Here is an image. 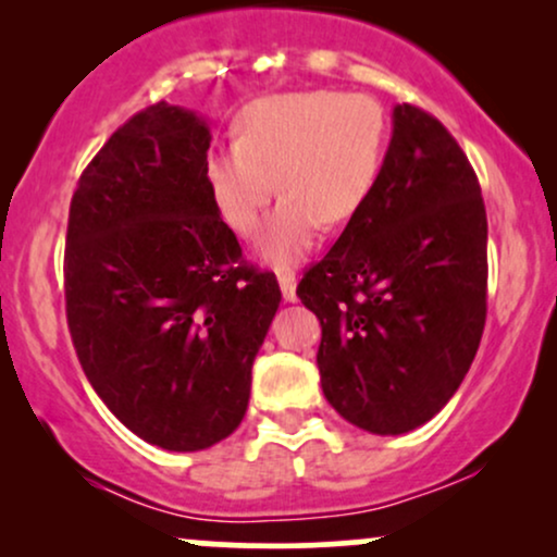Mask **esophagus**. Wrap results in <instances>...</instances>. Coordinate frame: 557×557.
I'll use <instances>...</instances> for the list:
<instances>
[{"instance_id":"esophagus-1","label":"esophagus","mask_w":557,"mask_h":557,"mask_svg":"<svg viewBox=\"0 0 557 557\" xmlns=\"http://www.w3.org/2000/svg\"><path fill=\"white\" fill-rule=\"evenodd\" d=\"M277 280H280V290H283V298L287 304H293V300H296V274L290 270H280Z\"/></svg>"}]
</instances>
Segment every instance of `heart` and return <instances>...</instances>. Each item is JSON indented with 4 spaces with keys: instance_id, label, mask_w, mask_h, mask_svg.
<instances>
[{
    "instance_id": "obj_1",
    "label": "heart",
    "mask_w": 557,
    "mask_h": 557,
    "mask_svg": "<svg viewBox=\"0 0 557 557\" xmlns=\"http://www.w3.org/2000/svg\"><path fill=\"white\" fill-rule=\"evenodd\" d=\"M385 112L372 96L296 91L240 112L235 144L203 159V188L233 233H257L272 190L283 194L259 238L261 261L296 264L324 225L361 212L385 157ZM275 181L272 182L271 177Z\"/></svg>"
}]
</instances>
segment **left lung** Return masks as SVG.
<instances>
[{
	"mask_svg": "<svg viewBox=\"0 0 557 557\" xmlns=\"http://www.w3.org/2000/svg\"><path fill=\"white\" fill-rule=\"evenodd\" d=\"M298 298L322 324L324 398L354 426L406 434L456 395L487 317V214L440 120L395 104L372 194Z\"/></svg>",
	"mask_w": 557,
	"mask_h": 557,
	"instance_id": "left-lung-1",
	"label": "left lung"
}]
</instances>
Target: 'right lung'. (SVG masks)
I'll return each mask as SVG.
<instances>
[{
  "mask_svg": "<svg viewBox=\"0 0 557 557\" xmlns=\"http://www.w3.org/2000/svg\"><path fill=\"white\" fill-rule=\"evenodd\" d=\"M207 117L133 114L70 201L67 324L104 406L149 445L207 450L238 430L280 306L272 272L240 264L203 188Z\"/></svg>",
  "mask_w": 557,
  "mask_h": 557,
  "instance_id": "1",
  "label": "right lung"
}]
</instances>
